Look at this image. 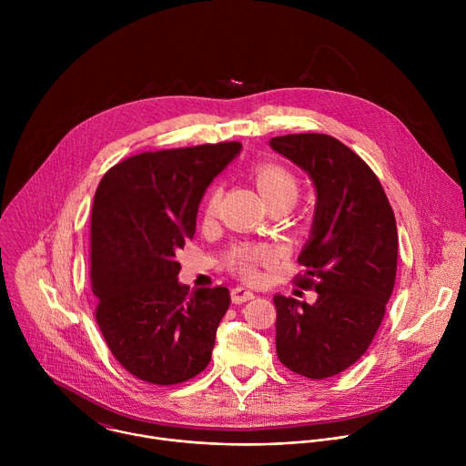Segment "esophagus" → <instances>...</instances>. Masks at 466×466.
Listing matches in <instances>:
<instances>
[{
	"label": "esophagus",
	"instance_id": "esophagus-1",
	"mask_svg": "<svg viewBox=\"0 0 466 466\" xmlns=\"http://www.w3.org/2000/svg\"><path fill=\"white\" fill-rule=\"evenodd\" d=\"M230 295H232V302L234 304H243V302L254 299V293L248 288H245V286H236Z\"/></svg>",
	"mask_w": 466,
	"mask_h": 466
}]
</instances>
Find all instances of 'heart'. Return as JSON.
I'll return each mask as SVG.
<instances>
[{"mask_svg": "<svg viewBox=\"0 0 466 466\" xmlns=\"http://www.w3.org/2000/svg\"><path fill=\"white\" fill-rule=\"evenodd\" d=\"M254 182L258 186V191L263 195L265 201H268L271 207H275V205L291 207L297 201L299 189H300L297 177L289 169H286L284 166H279V164L258 166L254 169ZM221 197H223V187L214 186L208 195L207 208H205L207 219H212L218 214ZM268 259H269L268 248L245 245V247H238L230 254L228 261H230V268L234 271H238L243 279L254 280L258 277L259 261H268Z\"/></svg>", "mask_w": 466, "mask_h": 466, "instance_id": "obj_1", "label": "heart"}]
</instances>
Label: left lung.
<instances>
[{"label": "left lung", "mask_w": 466, "mask_h": 466, "mask_svg": "<svg viewBox=\"0 0 466 466\" xmlns=\"http://www.w3.org/2000/svg\"><path fill=\"white\" fill-rule=\"evenodd\" d=\"M269 146L302 167L317 191L297 279L317 300L273 299L277 354L289 370L322 380L354 365L376 336L396 279V221L374 171L334 137L286 135Z\"/></svg>", "instance_id": "obj_1"}]
</instances>
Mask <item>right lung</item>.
<instances>
[{
  "label": "right lung",
  "instance_id": "1",
  "mask_svg": "<svg viewBox=\"0 0 466 466\" xmlns=\"http://www.w3.org/2000/svg\"><path fill=\"white\" fill-rule=\"evenodd\" d=\"M239 151V142H223L142 153L110 167L97 186L90 228L96 320L114 358L138 380L175 385L210 363L230 293L182 286L177 252L195 234L207 187Z\"/></svg>",
  "mask_w": 466,
  "mask_h": 466
}]
</instances>
